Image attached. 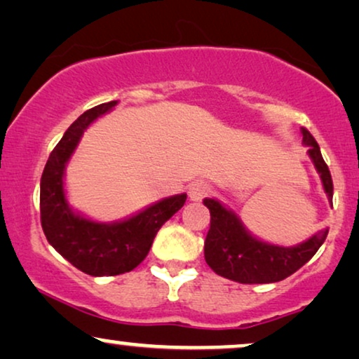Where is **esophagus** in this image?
Masks as SVG:
<instances>
[{
  "mask_svg": "<svg viewBox=\"0 0 359 359\" xmlns=\"http://www.w3.org/2000/svg\"><path fill=\"white\" fill-rule=\"evenodd\" d=\"M208 194H210V187H208L205 182H202V180H197V182H194L189 187V197L190 201L194 202L202 201V198H205Z\"/></svg>",
  "mask_w": 359,
  "mask_h": 359,
  "instance_id": "obj_1",
  "label": "esophagus"
}]
</instances>
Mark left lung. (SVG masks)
I'll list each match as a JSON object with an SVG mask.
<instances>
[{
	"mask_svg": "<svg viewBox=\"0 0 359 359\" xmlns=\"http://www.w3.org/2000/svg\"><path fill=\"white\" fill-rule=\"evenodd\" d=\"M302 134L303 142L310 147L308 154L315 162L316 170L320 172L325 192L328 194L331 202L333 180L320 152L318 142L305 127L302 129ZM203 205L210 210V229L203 245L207 265L217 275L238 283H275L285 280L300 270L318 252L328 235V229H325L297 247H276L253 238L243 229L242 222L213 198H205Z\"/></svg>",
	"mask_w": 359,
	"mask_h": 359,
	"instance_id": "8db88e82",
	"label": "left lung"
}]
</instances>
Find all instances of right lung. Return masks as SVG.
<instances>
[{
  "mask_svg": "<svg viewBox=\"0 0 359 359\" xmlns=\"http://www.w3.org/2000/svg\"><path fill=\"white\" fill-rule=\"evenodd\" d=\"M116 106L99 104L79 116L53 149L41 177V225L48 242L76 269L93 276H114L134 270L151 250L162 225L184 207L187 195H175L146 208L133 219L104 225L71 212L65 198L66 162L90 122Z\"/></svg>",
  "mask_w": 359,
  "mask_h": 359,
  "instance_id": "1",
  "label": "right lung"
}]
</instances>
